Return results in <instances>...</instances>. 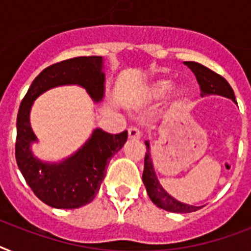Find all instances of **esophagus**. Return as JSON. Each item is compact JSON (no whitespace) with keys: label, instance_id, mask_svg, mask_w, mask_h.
I'll list each match as a JSON object with an SVG mask.
<instances>
[{"label":"esophagus","instance_id":"34e87169","mask_svg":"<svg viewBox=\"0 0 251 251\" xmlns=\"http://www.w3.org/2000/svg\"><path fill=\"white\" fill-rule=\"evenodd\" d=\"M127 134H129V139H131V141H138L141 138V130L137 129V127H130L127 130Z\"/></svg>","mask_w":251,"mask_h":251}]
</instances>
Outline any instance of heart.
Returning a JSON list of instances; mask_svg holds the SVG:
<instances>
[{"label": "heart", "instance_id": "obj_1", "mask_svg": "<svg viewBox=\"0 0 251 251\" xmlns=\"http://www.w3.org/2000/svg\"><path fill=\"white\" fill-rule=\"evenodd\" d=\"M175 86V82L171 78H157L151 80L150 83L146 84L141 91V99L143 101H157L164 99ZM190 95V91L186 86L177 87L172 96V104L173 105H181L186 101Z\"/></svg>", "mask_w": 251, "mask_h": 251}]
</instances>
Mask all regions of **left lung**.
<instances>
[{
	"label": "left lung",
	"instance_id": "left-lung-1",
	"mask_svg": "<svg viewBox=\"0 0 251 251\" xmlns=\"http://www.w3.org/2000/svg\"><path fill=\"white\" fill-rule=\"evenodd\" d=\"M183 64L194 73L199 87H201V91H202V94H201L202 98L208 96V95H219V96L230 99L232 101L236 102V96H234L232 87L222 75H219V74H216L206 66L198 64V62L186 61ZM146 147H147V152H146L145 156V169H143L142 179H143L150 199L157 207H160L165 211H169V212H176V214H187V212H194V211L199 210L202 206H191V204L179 202L164 190V187L160 185L156 173H155L149 141L146 142Z\"/></svg>",
	"mask_w": 251,
	"mask_h": 251
}]
</instances>
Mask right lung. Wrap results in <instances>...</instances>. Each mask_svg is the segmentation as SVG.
<instances>
[{
  "label": "right lung",
  "instance_id": "right-lung-1",
  "mask_svg": "<svg viewBox=\"0 0 251 251\" xmlns=\"http://www.w3.org/2000/svg\"><path fill=\"white\" fill-rule=\"evenodd\" d=\"M70 84L84 88L95 102L102 101L105 95L102 57H75L44 69L21 102L15 142L17 164L25 182L45 204L64 210L79 208L94 201L105 178L106 165L127 139V131L113 135L98 127L78 151L64 160L49 163L35 156L31 146L37 138L29 122L33 101L50 88Z\"/></svg>",
  "mask_w": 251,
  "mask_h": 251
}]
</instances>
